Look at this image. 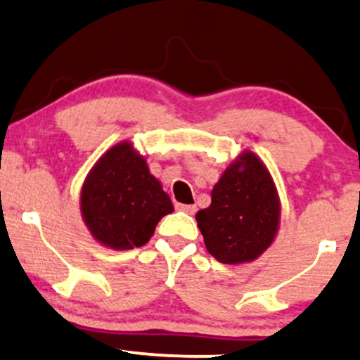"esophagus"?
<instances>
[{"mask_svg": "<svg viewBox=\"0 0 360 360\" xmlns=\"http://www.w3.org/2000/svg\"><path fill=\"white\" fill-rule=\"evenodd\" d=\"M177 209L184 211L186 214H191V216L195 212V206H193V204H177Z\"/></svg>", "mask_w": 360, "mask_h": 360, "instance_id": "obj_1", "label": "esophagus"}]
</instances>
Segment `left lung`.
<instances>
[{"label":"left lung","mask_w":360,"mask_h":360,"mask_svg":"<svg viewBox=\"0 0 360 360\" xmlns=\"http://www.w3.org/2000/svg\"><path fill=\"white\" fill-rule=\"evenodd\" d=\"M207 252L222 264L256 261L274 243L281 199L262 159L249 149L226 167L211 191V206L195 214Z\"/></svg>","instance_id":"1"}]
</instances>
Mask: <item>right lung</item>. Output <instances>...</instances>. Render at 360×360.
<instances>
[{"label": "right lung", "instance_id": "add662e5", "mask_svg": "<svg viewBox=\"0 0 360 360\" xmlns=\"http://www.w3.org/2000/svg\"><path fill=\"white\" fill-rule=\"evenodd\" d=\"M79 207L93 239L116 251L146 244L158 222L174 211L169 194L131 141L109 148L91 167Z\"/></svg>", "mask_w": 360, "mask_h": 360}]
</instances>
